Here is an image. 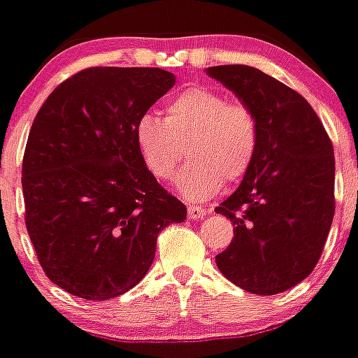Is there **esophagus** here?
Segmentation results:
<instances>
[{
  "label": "esophagus",
  "instance_id": "obj_1",
  "mask_svg": "<svg viewBox=\"0 0 358 358\" xmlns=\"http://www.w3.org/2000/svg\"><path fill=\"white\" fill-rule=\"evenodd\" d=\"M187 217L189 219H204L206 209L202 206H187Z\"/></svg>",
  "mask_w": 358,
  "mask_h": 358
}]
</instances>
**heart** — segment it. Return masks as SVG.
<instances>
[{
  "instance_id": "b5f03b06",
  "label": "heart",
  "mask_w": 358,
  "mask_h": 358,
  "mask_svg": "<svg viewBox=\"0 0 358 358\" xmlns=\"http://www.w3.org/2000/svg\"><path fill=\"white\" fill-rule=\"evenodd\" d=\"M134 138L145 167L162 182L171 180L185 147L191 159L176 187L185 199L206 200L222 182L248 173L259 149V119L246 103L228 101L208 86H189L165 104L164 117L143 113Z\"/></svg>"
}]
</instances>
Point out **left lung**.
<instances>
[{"instance_id": "obj_1", "label": "left lung", "mask_w": 358, "mask_h": 358, "mask_svg": "<svg viewBox=\"0 0 358 358\" xmlns=\"http://www.w3.org/2000/svg\"><path fill=\"white\" fill-rule=\"evenodd\" d=\"M208 73L259 119L254 164L237 191L215 208L235 226L215 261L241 289L280 294L303 281L324 252L335 217L333 143L313 106L261 69L234 64Z\"/></svg>"}]
</instances>
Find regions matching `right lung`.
Listing matches in <instances>:
<instances>
[{"label":"right lung","mask_w":358,"mask_h":358,"mask_svg":"<svg viewBox=\"0 0 358 358\" xmlns=\"http://www.w3.org/2000/svg\"><path fill=\"white\" fill-rule=\"evenodd\" d=\"M174 86L159 68H88L51 92L22 167L25 226L49 280L84 300H110L149 272L159 231L187 209L145 167L134 138Z\"/></svg>","instance_id":"right-lung-1"}]
</instances>
